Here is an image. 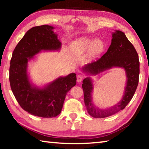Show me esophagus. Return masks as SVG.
<instances>
[{"mask_svg":"<svg viewBox=\"0 0 149 149\" xmlns=\"http://www.w3.org/2000/svg\"><path fill=\"white\" fill-rule=\"evenodd\" d=\"M83 79H84V76H83V75L79 74L77 76V82H81Z\"/></svg>","mask_w":149,"mask_h":149,"instance_id":"obj_1","label":"esophagus"}]
</instances>
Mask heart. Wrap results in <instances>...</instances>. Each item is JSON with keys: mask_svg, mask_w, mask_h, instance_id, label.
<instances>
[{"mask_svg": "<svg viewBox=\"0 0 149 149\" xmlns=\"http://www.w3.org/2000/svg\"><path fill=\"white\" fill-rule=\"evenodd\" d=\"M72 48L75 54H84L92 50L93 56H96L102 52L104 43L100 40L81 38L74 42Z\"/></svg>", "mask_w": 149, "mask_h": 149, "instance_id": "b5f03b06", "label": "heart"}]
</instances>
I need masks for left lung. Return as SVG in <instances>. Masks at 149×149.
<instances>
[{"label": "left lung", "mask_w": 149, "mask_h": 149, "mask_svg": "<svg viewBox=\"0 0 149 149\" xmlns=\"http://www.w3.org/2000/svg\"><path fill=\"white\" fill-rule=\"evenodd\" d=\"M112 67L124 68L127 79L123 98L118 104L112 107L101 109L96 107L91 98L93 89L91 79L87 77L83 81L85 104L88 113L93 118L108 117L123 110L132 100L137 89L139 76L138 54L124 33L119 30L112 33V42L107 52L96 62L85 65L83 68V71L91 75H97Z\"/></svg>", "instance_id": "8db88e82"}]
</instances>
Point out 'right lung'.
<instances>
[{
    "label": "right lung",
    "mask_w": 149,
    "mask_h": 149,
    "mask_svg": "<svg viewBox=\"0 0 149 149\" xmlns=\"http://www.w3.org/2000/svg\"><path fill=\"white\" fill-rule=\"evenodd\" d=\"M48 25L33 27L16 45L10 60L9 80L12 91L24 110L35 116L56 117L61 112L67 93L76 84V74L60 77L43 88L33 86L27 73V62L41 50H56L61 42Z\"/></svg>",
    "instance_id": "right-lung-1"
}]
</instances>
